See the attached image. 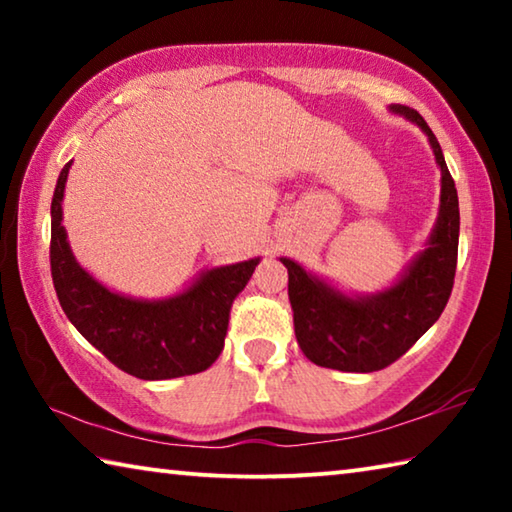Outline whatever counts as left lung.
<instances>
[{
  "label": "left lung",
  "mask_w": 512,
  "mask_h": 512,
  "mask_svg": "<svg viewBox=\"0 0 512 512\" xmlns=\"http://www.w3.org/2000/svg\"><path fill=\"white\" fill-rule=\"evenodd\" d=\"M395 112L415 121L429 137L436 162L443 171L440 216L429 239V248L415 259L409 271L379 296L348 298L329 289L291 259H282L289 268V300L293 327L300 350L316 366L343 372H375L391 366L413 348L443 314L454 289L458 259V194L436 135L418 110L393 106Z\"/></svg>",
  "instance_id": "obj_1"
}]
</instances>
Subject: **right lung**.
<instances>
[{
  "label": "right lung",
  "mask_w": 512,
  "mask_h": 512,
  "mask_svg": "<svg viewBox=\"0 0 512 512\" xmlns=\"http://www.w3.org/2000/svg\"><path fill=\"white\" fill-rule=\"evenodd\" d=\"M72 162L58 176L51 201L49 262L54 289L72 325L119 370L140 379L196 375L212 366L228 334L232 302L259 259L205 273L183 296L144 302L101 287L76 264L63 228V192Z\"/></svg>",
  "instance_id": "1"
}]
</instances>
